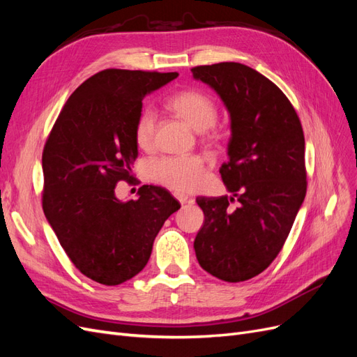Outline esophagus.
Here are the masks:
<instances>
[{
  "mask_svg": "<svg viewBox=\"0 0 357 357\" xmlns=\"http://www.w3.org/2000/svg\"><path fill=\"white\" fill-rule=\"evenodd\" d=\"M172 195H174V198L180 202V204H186L190 198L186 195V193H183V192H174L172 193Z\"/></svg>",
  "mask_w": 357,
  "mask_h": 357,
  "instance_id": "1",
  "label": "esophagus"
}]
</instances>
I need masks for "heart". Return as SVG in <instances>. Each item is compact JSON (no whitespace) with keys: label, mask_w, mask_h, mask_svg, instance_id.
Wrapping results in <instances>:
<instances>
[{"label":"heart","mask_w":357,"mask_h":357,"mask_svg":"<svg viewBox=\"0 0 357 357\" xmlns=\"http://www.w3.org/2000/svg\"><path fill=\"white\" fill-rule=\"evenodd\" d=\"M168 109L186 122L195 131L202 132L204 138L215 139V122L219 117V107L211 95L198 89H185L172 95ZM155 113L144 109L138 114L134 125V139L139 149L152 146L155 135ZM147 177L172 190L190 192L198 189L205 178V159L198 155L190 156H164L150 160L147 164Z\"/></svg>","instance_id":"heart-1"}]
</instances>
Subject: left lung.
Listing matches in <instances>:
<instances>
[{
  "label": "left lung",
  "instance_id": "8db88e82",
  "mask_svg": "<svg viewBox=\"0 0 357 357\" xmlns=\"http://www.w3.org/2000/svg\"><path fill=\"white\" fill-rule=\"evenodd\" d=\"M231 113L229 160L222 180L234 197L197 198L204 225L195 243L202 269L223 282L256 277L282 250L307 193L299 116L277 84L238 62L192 68ZM238 209L230 206L234 198Z\"/></svg>",
  "mask_w": 357,
  "mask_h": 357
}]
</instances>
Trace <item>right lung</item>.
<instances>
[{"mask_svg": "<svg viewBox=\"0 0 357 357\" xmlns=\"http://www.w3.org/2000/svg\"><path fill=\"white\" fill-rule=\"evenodd\" d=\"M177 73L109 68L75 89L43 149V211L74 266L105 286L146 266L162 225L180 208L159 186L119 201V181L132 178L134 125L143 100Z\"/></svg>", "mask_w": 357, "mask_h": 357, "instance_id": "obj_1", "label": "right lung"}]
</instances>
